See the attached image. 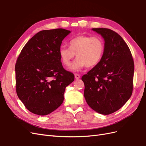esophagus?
<instances>
[{"label": "esophagus", "instance_id": "obj_1", "mask_svg": "<svg viewBox=\"0 0 146 146\" xmlns=\"http://www.w3.org/2000/svg\"><path fill=\"white\" fill-rule=\"evenodd\" d=\"M75 78H76V79H78L80 78V76L78 74H75Z\"/></svg>", "mask_w": 146, "mask_h": 146}]
</instances>
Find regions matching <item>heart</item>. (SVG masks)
I'll return each instance as SVG.
<instances>
[{"label": "heart", "instance_id": "b5f03b06", "mask_svg": "<svg viewBox=\"0 0 146 146\" xmlns=\"http://www.w3.org/2000/svg\"><path fill=\"white\" fill-rule=\"evenodd\" d=\"M68 44L69 48L65 46L60 47L59 56L63 64L69 67L76 54L77 58L71 67L75 71L85 66L94 67L102 58L105 45L103 39L100 37L79 35L70 39Z\"/></svg>", "mask_w": 146, "mask_h": 146}]
</instances>
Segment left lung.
I'll return each mask as SVG.
<instances>
[{
	"label": "left lung",
	"instance_id": "1",
	"mask_svg": "<svg viewBox=\"0 0 146 146\" xmlns=\"http://www.w3.org/2000/svg\"><path fill=\"white\" fill-rule=\"evenodd\" d=\"M101 35L105 48L100 62L84 75V96L88 105L102 114L117 111L130 99L133 91L134 62L122 38L112 30L92 29Z\"/></svg>",
	"mask_w": 146,
	"mask_h": 146
}]
</instances>
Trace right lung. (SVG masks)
Segmentation results:
<instances>
[{
    "instance_id": "add662e5",
    "label": "right lung",
    "mask_w": 146,
    "mask_h": 146,
    "mask_svg": "<svg viewBox=\"0 0 146 146\" xmlns=\"http://www.w3.org/2000/svg\"><path fill=\"white\" fill-rule=\"evenodd\" d=\"M70 33L63 29L37 33L22 49L15 65L16 90L29 111L44 116L64 100L66 87L74 75L66 70L59 56L63 39Z\"/></svg>"
}]
</instances>
